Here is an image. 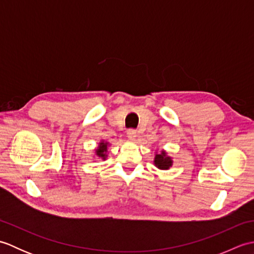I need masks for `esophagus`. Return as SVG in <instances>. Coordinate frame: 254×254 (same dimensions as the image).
I'll list each match as a JSON object with an SVG mask.
<instances>
[{
  "label": "esophagus",
  "instance_id": "obj_1",
  "mask_svg": "<svg viewBox=\"0 0 254 254\" xmlns=\"http://www.w3.org/2000/svg\"><path fill=\"white\" fill-rule=\"evenodd\" d=\"M127 137L131 139V141H134L136 137V131L133 130V128H130V130L127 131Z\"/></svg>",
  "mask_w": 254,
  "mask_h": 254
}]
</instances>
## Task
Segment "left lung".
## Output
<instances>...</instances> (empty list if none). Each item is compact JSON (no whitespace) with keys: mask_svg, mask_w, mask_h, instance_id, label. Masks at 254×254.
I'll return each mask as SVG.
<instances>
[{"mask_svg":"<svg viewBox=\"0 0 254 254\" xmlns=\"http://www.w3.org/2000/svg\"><path fill=\"white\" fill-rule=\"evenodd\" d=\"M154 164H155L156 167H157V168L163 169V170H167L172 166V160H171L170 157H168V156L166 155L165 150H161L160 154H157L155 156Z\"/></svg>","mask_w":254,"mask_h":254,"instance_id":"obj_1","label":"left lung"}]
</instances>
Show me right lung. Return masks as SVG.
Here are the masks:
<instances>
[{"mask_svg":"<svg viewBox=\"0 0 254 254\" xmlns=\"http://www.w3.org/2000/svg\"><path fill=\"white\" fill-rule=\"evenodd\" d=\"M107 146H108V143L101 141L98 148L96 149V155L98 156V157L102 158V159H106V157H107Z\"/></svg>","mask_w":254,"mask_h":254,"instance_id":"1","label":"right lung"}]
</instances>
